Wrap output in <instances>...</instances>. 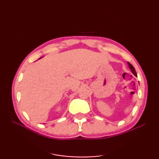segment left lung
<instances>
[{
	"mask_svg": "<svg viewBox=\"0 0 159 159\" xmlns=\"http://www.w3.org/2000/svg\"><path fill=\"white\" fill-rule=\"evenodd\" d=\"M128 67H129L130 70H131L132 73H133L135 76H137V74L136 73V71H135V69H134V67L133 66H132L130 63H128Z\"/></svg>",
	"mask_w": 159,
	"mask_h": 159,
	"instance_id": "8db88e82",
	"label": "left lung"
}]
</instances>
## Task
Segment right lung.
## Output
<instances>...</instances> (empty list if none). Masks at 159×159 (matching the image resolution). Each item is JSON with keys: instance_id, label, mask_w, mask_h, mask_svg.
I'll return each mask as SVG.
<instances>
[{"instance_id": "right-lung-1", "label": "right lung", "mask_w": 159, "mask_h": 159, "mask_svg": "<svg viewBox=\"0 0 159 159\" xmlns=\"http://www.w3.org/2000/svg\"><path fill=\"white\" fill-rule=\"evenodd\" d=\"M41 58H42V57H40V58H39V59H41Z\"/></svg>"}]
</instances>
